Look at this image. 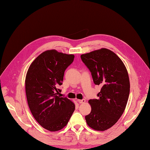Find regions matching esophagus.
Here are the masks:
<instances>
[{
  "label": "esophagus",
  "instance_id": "34e87169",
  "mask_svg": "<svg viewBox=\"0 0 150 150\" xmlns=\"http://www.w3.org/2000/svg\"><path fill=\"white\" fill-rule=\"evenodd\" d=\"M77 101L79 102V103H84L86 102L85 99H78Z\"/></svg>",
  "mask_w": 150,
  "mask_h": 150
}]
</instances>
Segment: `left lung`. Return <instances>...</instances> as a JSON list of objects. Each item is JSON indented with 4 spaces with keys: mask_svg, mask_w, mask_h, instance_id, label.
I'll use <instances>...</instances> for the list:
<instances>
[{
    "mask_svg": "<svg viewBox=\"0 0 150 150\" xmlns=\"http://www.w3.org/2000/svg\"><path fill=\"white\" fill-rule=\"evenodd\" d=\"M95 84L102 86L98 99H90L91 113L85 116L88 125L103 131L112 127L127 105L130 82L127 69L120 58L107 48L81 55Z\"/></svg>",
    "mask_w": 150,
    "mask_h": 150,
    "instance_id": "8db88e82",
    "label": "left lung"
}]
</instances>
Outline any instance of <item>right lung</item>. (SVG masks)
Returning <instances> with one entry per match:
<instances>
[{"instance_id":"1","label":"right lung","mask_w":150,"mask_h":150,"mask_svg":"<svg viewBox=\"0 0 150 150\" xmlns=\"http://www.w3.org/2000/svg\"><path fill=\"white\" fill-rule=\"evenodd\" d=\"M74 57L48 50L39 55L28 70L25 84L29 107L39 125L48 131L64 128L75 110L72 102L59 96L64 71Z\"/></svg>"}]
</instances>
